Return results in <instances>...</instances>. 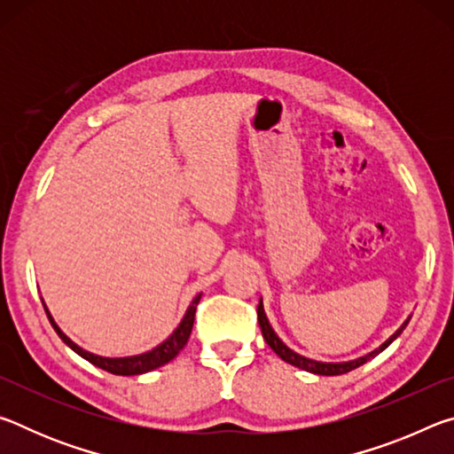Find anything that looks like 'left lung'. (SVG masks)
Listing matches in <instances>:
<instances>
[{"label": "left lung", "instance_id": "8db88e82", "mask_svg": "<svg viewBox=\"0 0 454 454\" xmlns=\"http://www.w3.org/2000/svg\"><path fill=\"white\" fill-rule=\"evenodd\" d=\"M411 317L406 318L403 322V326L396 330V333L388 338V340H384L379 348H374L372 352H368V355L360 356V358H355V360H348V363H320V360H312V358H306L302 355H298V352H294L292 348H288L286 344H284L278 334L274 333V328L270 326V322H268L266 318V312H264V304H262V298H260L258 302V325H260V330H262V336L268 347H270L276 355H278L284 363H288L292 366H298L302 368V371L306 372H312V374H322V376H336V374H344V372H350L355 371V368L363 366L364 363H368V360L374 358L376 355H380V352L388 347L390 342L396 340L398 336H401L403 330L406 328V325H409Z\"/></svg>", "mask_w": 454, "mask_h": 454}]
</instances>
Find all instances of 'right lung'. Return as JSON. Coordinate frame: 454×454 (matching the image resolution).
I'll return each mask as SVG.
<instances>
[{
	"label": "right lung",
	"instance_id": "obj_1",
	"mask_svg": "<svg viewBox=\"0 0 454 454\" xmlns=\"http://www.w3.org/2000/svg\"><path fill=\"white\" fill-rule=\"evenodd\" d=\"M200 298H202V294H198L194 301H192V304L188 306V310H186V314H184V318L178 325V328H176L174 333L168 336L162 344H158L156 348H152L148 352H142V355L124 356V358L98 356V355H91V352H88V350H83L82 347H78V344L72 340V338H67L64 333H61V328L56 325V320L51 318L48 306L43 304V309H45V314H48L53 330H56L58 336L75 352V355L86 358L88 363H91L98 368H102V371H107L112 374H120V376H134V374H144V372L153 371V368L164 366V364L170 363L172 358L178 356V352L184 347H186L190 333H192V326H194V314H196V306L200 302Z\"/></svg>",
	"mask_w": 454,
	"mask_h": 454
}]
</instances>
